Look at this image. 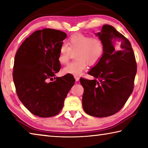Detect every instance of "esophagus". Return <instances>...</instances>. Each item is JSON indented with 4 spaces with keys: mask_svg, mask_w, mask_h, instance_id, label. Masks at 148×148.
I'll list each match as a JSON object with an SVG mask.
<instances>
[{
    "mask_svg": "<svg viewBox=\"0 0 148 148\" xmlns=\"http://www.w3.org/2000/svg\"><path fill=\"white\" fill-rule=\"evenodd\" d=\"M74 78H75V79H76V82H78L79 79V77L78 76H75Z\"/></svg>",
    "mask_w": 148,
    "mask_h": 148,
    "instance_id": "obj_1",
    "label": "esophagus"
}]
</instances>
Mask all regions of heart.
Returning <instances> with one entry per match:
<instances>
[{
  "mask_svg": "<svg viewBox=\"0 0 148 148\" xmlns=\"http://www.w3.org/2000/svg\"><path fill=\"white\" fill-rule=\"evenodd\" d=\"M76 61L65 66L64 74L79 76L86 69L87 63L91 66L96 64L102 59L104 53V46L99 38L80 33L71 35L68 39V45L62 44L59 48V61L62 64L69 61L72 52H76Z\"/></svg>",
  "mask_w": 148,
  "mask_h": 148,
  "instance_id": "heart-1",
  "label": "heart"
}]
</instances>
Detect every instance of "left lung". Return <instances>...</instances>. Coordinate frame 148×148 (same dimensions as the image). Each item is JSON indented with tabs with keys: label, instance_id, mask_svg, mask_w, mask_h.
<instances>
[{
	"label": "left lung",
	"instance_id": "left-lung-1",
	"mask_svg": "<svg viewBox=\"0 0 148 148\" xmlns=\"http://www.w3.org/2000/svg\"><path fill=\"white\" fill-rule=\"evenodd\" d=\"M104 46L102 59L88 74L95 79L80 78L84 92L82 106L91 116H112L126 103L134 88L136 62L129 40L109 25L96 33Z\"/></svg>",
	"mask_w": 148,
	"mask_h": 148
}]
</instances>
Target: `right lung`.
<instances>
[{
	"instance_id": "right-lung-1",
	"label": "right lung",
	"mask_w": 148,
	"mask_h": 148,
	"mask_svg": "<svg viewBox=\"0 0 148 148\" xmlns=\"http://www.w3.org/2000/svg\"><path fill=\"white\" fill-rule=\"evenodd\" d=\"M66 36L59 30H38L25 39L16 52L13 79L17 95L34 116L49 117L58 114L74 86L72 74L53 79L61 69L59 51Z\"/></svg>"
}]
</instances>
